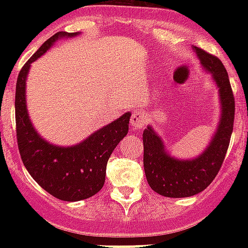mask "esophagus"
<instances>
[{"label":"esophagus","mask_w":248,"mask_h":248,"mask_svg":"<svg viewBox=\"0 0 248 248\" xmlns=\"http://www.w3.org/2000/svg\"><path fill=\"white\" fill-rule=\"evenodd\" d=\"M131 126L134 128H141L145 126V124H147V117H145V114H144L141 110H135V112L132 113L131 116Z\"/></svg>","instance_id":"34e87169"}]
</instances>
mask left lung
I'll use <instances>...</instances> for the list:
<instances>
[{"mask_svg":"<svg viewBox=\"0 0 248 248\" xmlns=\"http://www.w3.org/2000/svg\"><path fill=\"white\" fill-rule=\"evenodd\" d=\"M203 71L211 75L217 87L220 117L216 131L200 155L179 159L170 155L165 141L151 124L143 132L144 171L155 193L170 198L196 196L207 188L219 172L227 155L234 122V96L223 63L216 56L193 47Z\"/></svg>","mask_w":248,"mask_h":248,"instance_id":"8db88e82","label":"left lung"}]
</instances>
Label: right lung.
I'll list each match as a JSON object with an SVG mask.
<instances>
[{"label":"right lung","instance_id":"1","mask_svg":"<svg viewBox=\"0 0 248 248\" xmlns=\"http://www.w3.org/2000/svg\"><path fill=\"white\" fill-rule=\"evenodd\" d=\"M77 34L79 33L58 32L48 38L21 68L15 93L16 138L21 161L38 185L58 200L68 202L90 198L103 188L109 157L127 135L131 117V112L124 113L71 147L48 143L33 127L25 97L31 64L47 52L58 40Z\"/></svg>","mask_w":248,"mask_h":248}]
</instances>
